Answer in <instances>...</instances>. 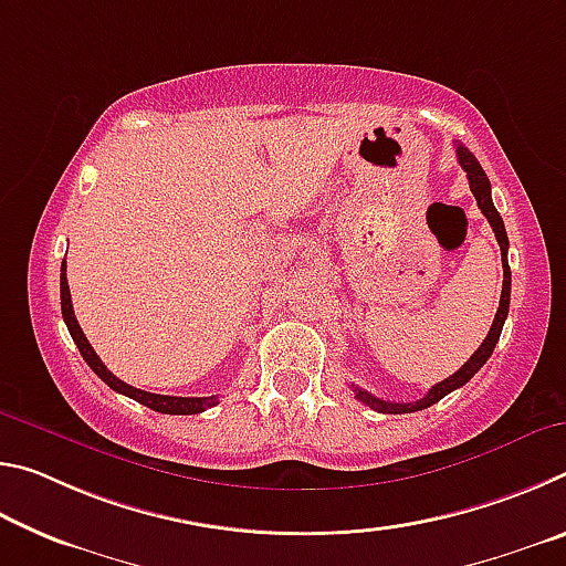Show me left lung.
Instances as JSON below:
<instances>
[{
    "mask_svg": "<svg viewBox=\"0 0 566 566\" xmlns=\"http://www.w3.org/2000/svg\"><path fill=\"white\" fill-rule=\"evenodd\" d=\"M457 159L462 169L467 171V179H469V189H472V195L476 199V207L482 209V214L486 217V222L492 224L494 229V237L496 242H500L502 249V266H504V282H502V300H500V310L494 314V322H492V329L486 334L484 342L479 344V349L469 357V361L462 364V369H457L452 377H447L444 381H439L432 389L427 391L424 397L417 399V401H385L375 395H369V391H364L359 387H354V395L361 401V405L371 407L375 411H381V415H409V411H419V409H427L437 405L439 399L447 397L449 391H454L459 387H464L469 379H472L479 369L484 367V361L492 357V352L496 347V342H500V334L504 327V319L506 314H510V292H512V272H510V262H506V252H510V239H506L504 232V222L500 212H496V207L492 202V185H490V177L484 175L482 165H479L476 157L469 151L464 145H457Z\"/></svg>",
    "mask_w": 566,
    "mask_h": 566,
    "instance_id": "obj_1",
    "label": "left lung"
}]
</instances>
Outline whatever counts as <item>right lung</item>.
<instances>
[{
    "mask_svg": "<svg viewBox=\"0 0 566 566\" xmlns=\"http://www.w3.org/2000/svg\"><path fill=\"white\" fill-rule=\"evenodd\" d=\"M60 292H62V317L66 322V329H70L72 339L76 344V349L82 352L84 361L90 364L94 375H97L104 381V385L112 387L114 391H119V395H124V397L139 401V405H145V407L155 409V411H161V415H199V411H205L209 407L219 405V397H167V395H151V391L129 387L127 381H122L119 377H114L112 371L104 367V361L97 357V352L92 349V344L87 342V337H84L80 322H76V317H74L70 284H66V262H62Z\"/></svg>",
    "mask_w": 566,
    "mask_h": 566,
    "instance_id": "obj_1",
    "label": "right lung"
}]
</instances>
